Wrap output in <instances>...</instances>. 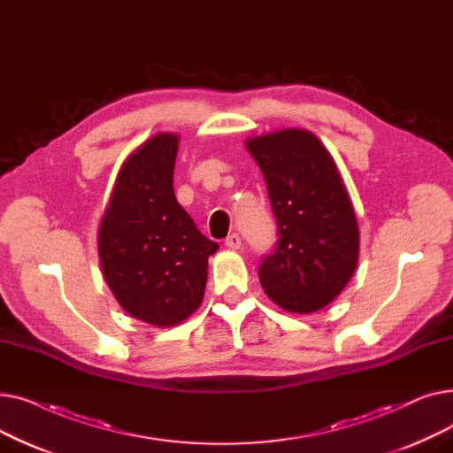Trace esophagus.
I'll list each match as a JSON object with an SVG mask.
<instances>
[{
  "label": "esophagus",
  "instance_id": "34e87169",
  "mask_svg": "<svg viewBox=\"0 0 453 453\" xmlns=\"http://www.w3.org/2000/svg\"><path fill=\"white\" fill-rule=\"evenodd\" d=\"M226 246L229 248V250H239L241 246H242V239H241V234L239 233H231L227 239H226Z\"/></svg>",
  "mask_w": 453,
  "mask_h": 453
}]
</instances>
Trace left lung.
<instances>
[{"label":"left lung","instance_id":"8db88e82","mask_svg":"<svg viewBox=\"0 0 453 453\" xmlns=\"http://www.w3.org/2000/svg\"><path fill=\"white\" fill-rule=\"evenodd\" d=\"M265 174L277 244L258 268L266 296L294 314L336 299L358 265L360 233L336 163L308 130L248 139Z\"/></svg>","mask_w":453,"mask_h":453}]
</instances>
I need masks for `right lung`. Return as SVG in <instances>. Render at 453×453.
Returning a JSON list of instances; mask_svg holds the SVG:
<instances>
[{
    "mask_svg": "<svg viewBox=\"0 0 453 453\" xmlns=\"http://www.w3.org/2000/svg\"><path fill=\"white\" fill-rule=\"evenodd\" d=\"M176 134L141 145L119 171L99 229L110 290L132 318L156 326L178 325L196 311L207 258L219 250L176 200Z\"/></svg>",
    "mask_w": 453,
    "mask_h": 453,
    "instance_id": "right-lung-1",
    "label": "right lung"
}]
</instances>
